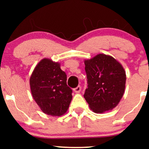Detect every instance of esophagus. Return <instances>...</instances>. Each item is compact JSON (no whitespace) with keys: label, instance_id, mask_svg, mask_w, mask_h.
I'll return each mask as SVG.
<instances>
[{"label":"esophagus","instance_id":"esophagus-1","mask_svg":"<svg viewBox=\"0 0 149 149\" xmlns=\"http://www.w3.org/2000/svg\"><path fill=\"white\" fill-rule=\"evenodd\" d=\"M73 91L76 92V93H79V92L81 91V87H80V85H78V86H77L76 88L73 89Z\"/></svg>","mask_w":149,"mask_h":149}]
</instances>
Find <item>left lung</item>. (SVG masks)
<instances>
[{"label": "left lung", "instance_id": "8db88e82", "mask_svg": "<svg viewBox=\"0 0 149 149\" xmlns=\"http://www.w3.org/2000/svg\"><path fill=\"white\" fill-rule=\"evenodd\" d=\"M88 88L84 97L91 110L103 113L118 104L125 88V71L111 56L99 54L85 60Z\"/></svg>", "mask_w": 149, "mask_h": 149}]
</instances>
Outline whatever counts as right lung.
Returning a JSON list of instances; mask_svg holds the SVG:
<instances>
[{"mask_svg": "<svg viewBox=\"0 0 149 149\" xmlns=\"http://www.w3.org/2000/svg\"><path fill=\"white\" fill-rule=\"evenodd\" d=\"M66 73L60 64L42 59L30 78L33 98L44 113L61 116L67 111L72 100V90L66 84Z\"/></svg>", "mask_w": 149, "mask_h": 149, "instance_id": "right-lung-1", "label": "right lung"}]
</instances>
